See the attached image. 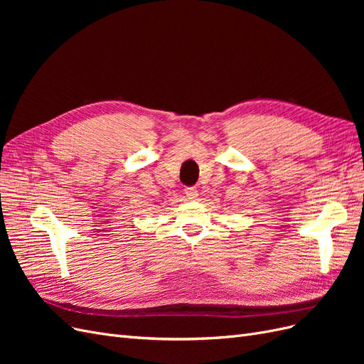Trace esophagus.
<instances>
[{"mask_svg": "<svg viewBox=\"0 0 364 364\" xmlns=\"http://www.w3.org/2000/svg\"><path fill=\"white\" fill-rule=\"evenodd\" d=\"M185 196L188 197L190 200H194L196 197L199 196V193H197V190L194 188V186H186V188H185Z\"/></svg>", "mask_w": 364, "mask_h": 364, "instance_id": "34e87169", "label": "esophagus"}]
</instances>
